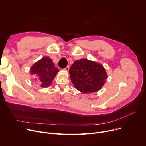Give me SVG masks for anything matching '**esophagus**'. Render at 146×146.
I'll list each match as a JSON object with an SVG mask.
<instances>
[{
  "mask_svg": "<svg viewBox=\"0 0 146 146\" xmlns=\"http://www.w3.org/2000/svg\"><path fill=\"white\" fill-rule=\"evenodd\" d=\"M69 68H70V67H69V66H67L66 68H64V70L66 71H68V70H69Z\"/></svg>",
  "mask_w": 146,
  "mask_h": 146,
  "instance_id": "34e87169",
  "label": "esophagus"
}]
</instances>
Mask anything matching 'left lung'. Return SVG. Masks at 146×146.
I'll return each mask as SVG.
<instances>
[{
    "label": "left lung",
    "mask_w": 146,
    "mask_h": 146,
    "mask_svg": "<svg viewBox=\"0 0 146 146\" xmlns=\"http://www.w3.org/2000/svg\"><path fill=\"white\" fill-rule=\"evenodd\" d=\"M69 74L74 87L83 93L100 90L107 78L105 68L101 64L87 59L75 61Z\"/></svg>",
    "instance_id": "8db88e82"
}]
</instances>
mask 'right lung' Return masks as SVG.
<instances>
[{"label": "right lung", "mask_w": 146, "mask_h": 146, "mask_svg": "<svg viewBox=\"0 0 146 146\" xmlns=\"http://www.w3.org/2000/svg\"><path fill=\"white\" fill-rule=\"evenodd\" d=\"M31 74H33L35 80L41 84L42 88L47 87L58 72V69L55 67L50 58L45 57L34 63L30 69Z\"/></svg>", "instance_id": "right-lung-1"}]
</instances>
